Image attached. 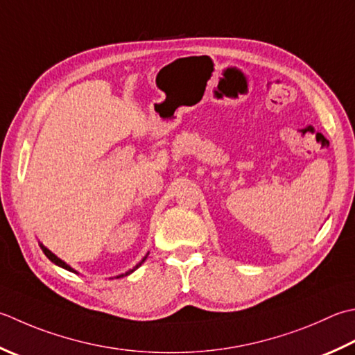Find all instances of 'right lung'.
I'll use <instances>...</instances> for the list:
<instances>
[{"label":"right lung","mask_w":355,"mask_h":355,"mask_svg":"<svg viewBox=\"0 0 355 355\" xmlns=\"http://www.w3.org/2000/svg\"><path fill=\"white\" fill-rule=\"evenodd\" d=\"M40 243V248H41V251H43L44 252V255L47 257V259L49 260H51L52 263H55V265H57V266H60V268H62V269H67V270H71V272H75V274H78V270H75L72 266H69L67 265V263L64 261V260H61L60 259V257H57V255H55L52 251H49V249L43 245V243H41V241H38ZM148 255H149V252L148 254H146L144 257H143V260L140 261V263H137V265L134 266V268H132V269H129V270H126V272H124V274H120V275H116L115 277V279H121V277H126V275H129V274H132V272H134V270L135 269H138V268H140L141 265H143V263H144V260L146 259H148Z\"/></svg>","instance_id":"1"}]
</instances>
